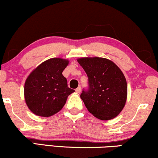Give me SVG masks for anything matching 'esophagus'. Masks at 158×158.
<instances>
[{
    "label": "esophagus",
    "instance_id": "esophagus-1",
    "mask_svg": "<svg viewBox=\"0 0 158 158\" xmlns=\"http://www.w3.org/2000/svg\"><path fill=\"white\" fill-rule=\"evenodd\" d=\"M75 91H76V92H77V93H80V92H81V86L77 87V88L75 89Z\"/></svg>",
    "mask_w": 158,
    "mask_h": 158
}]
</instances>
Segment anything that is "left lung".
Listing matches in <instances>:
<instances>
[{
	"label": "left lung",
	"mask_w": 158,
	"mask_h": 158,
	"mask_svg": "<svg viewBox=\"0 0 158 158\" xmlns=\"http://www.w3.org/2000/svg\"><path fill=\"white\" fill-rule=\"evenodd\" d=\"M77 62L88 76L89 87L81 98L91 114L101 120L117 116L125 105L127 85L124 74L104 58H81Z\"/></svg>",
	"instance_id": "1"
}]
</instances>
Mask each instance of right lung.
I'll list each match as a JSON object with an SVG mask.
<instances>
[{
    "instance_id": "add662e5",
    "label": "right lung",
    "mask_w": 158,
    "mask_h": 158,
    "mask_svg": "<svg viewBox=\"0 0 158 158\" xmlns=\"http://www.w3.org/2000/svg\"><path fill=\"white\" fill-rule=\"evenodd\" d=\"M69 64L66 59L50 58L29 75L25 83V100L34 114L48 117L61 110L67 97L75 90L68 87L62 75Z\"/></svg>"
}]
</instances>
